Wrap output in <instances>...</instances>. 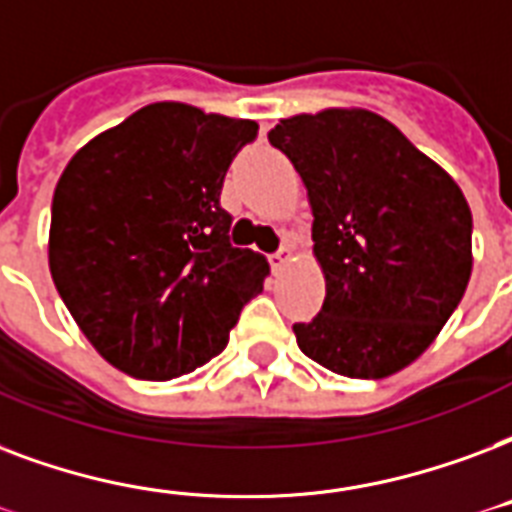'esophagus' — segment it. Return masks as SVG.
<instances>
[{"label":"esophagus","instance_id":"34e87169","mask_svg":"<svg viewBox=\"0 0 512 512\" xmlns=\"http://www.w3.org/2000/svg\"><path fill=\"white\" fill-rule=\"evenodd\" d=\"M287 263H290V249H279L276 255H271V268H273V271H282V268Z\"/></svg>","mask_w":512,"mask_h":512}]
</instances>
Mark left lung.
<instances>
[{
    "label": "left lung",
    "mask_w": 512,
    "mask_h": 512,
    "mask_svg": "<svg viewBox=\"0 0 512 512\" xmlns=\"http://www.w3.org/2000/svg\"><path fill=\"white\" fill-rule=\"evenodd\" d=\"M268 142L306 185L327 282L322 311L292 325L300 351L349 378L403 370L470 282L473 214L462 190L368 109L287 117Z\"/></svg>",
    "instance_id": "obj_1"
}]
</instances>
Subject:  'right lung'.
Segmentation results:
<instances>
[{
	"label": "right lung",
	"instance_id": "1",
	"mask_svg": "<svg viewBox=\"0 0 512 512\" xmlns=\"http://www.w3.org/2000/svg\"><path fill=\"white\" fill-rule=\"evenodd\" d=\"M255 120L150 104L77 150L50 206V273L74 322L128 376L169 381L228 346L268 263L230 244L222 179Z\"/></svg>",
	"mask_w": 512,
	"mask_h": 512
}]
</instances>
